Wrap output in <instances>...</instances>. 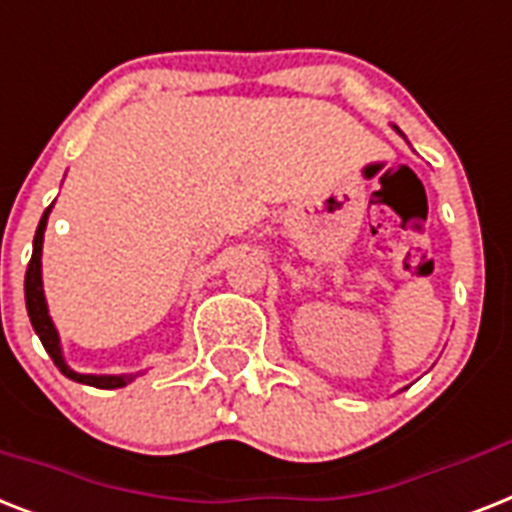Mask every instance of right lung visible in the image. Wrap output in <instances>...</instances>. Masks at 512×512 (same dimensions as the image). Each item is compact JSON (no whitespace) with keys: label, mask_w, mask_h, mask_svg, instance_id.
<instances>
[{"label":"right lung","mask_w":512,"mask_h":512,"mask_svg":"<svg viewBox=\"0 0 512 512\" xmlns=\"http://www.w3.org/2000/svg\"><path fill=\"white\" fill-rule=\"evenodd\" d=\"M49 210H44L39 220V228H36V236H33V255L31 263L26 270V310L28 318H31L33 331L39 334L44 350L49 352V357L54 360V365L60 368V373H65L68 378L78 381V384L97 386V389H118V386H126L131 378L126 376H83V373L70 371L65 360L60 355V339H57V331H54V323L47 313V302H44V292H41V242H44V228H47Z\"/></svg>","instance_id":"1"}]
</instances>
